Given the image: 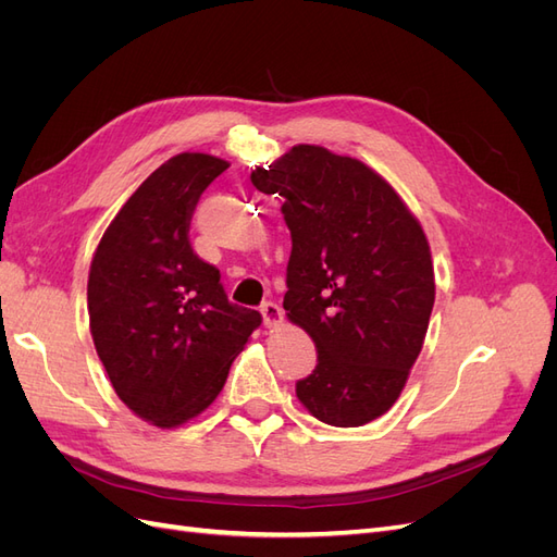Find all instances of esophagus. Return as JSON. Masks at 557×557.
<instances>
[{
  "label": "esophagus",
  "mask_w": 557,
  "mask_h": 557,
  "mask_svg": "<svg viewBox=\"0 0 557 557\" xmlns=\"http://www.w3.org/2000/svg\"><path fill=\"white\" fill-rule=\"evenodd\" d=\"M260 313H262V320L267 327H278L283 323V309L278 305H274V301H264V305L260 307Z\"/></svg>",
  "instance_id": "esophagus-1"
}]
</instances>
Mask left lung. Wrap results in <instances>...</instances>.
I'll return each instance as SVG.
<instances>
[{
  "instance_id": "8db88e82",
  "label": "left lung",
  "mask_w": 557,
  "mask_h": 557,
  "mask_svg": "<svg viewBox=\"0 0 557 557\" xmlns=\"http://www.w3.org/2000/svg\"><path fill=\"white\" fill-rule=\"evenodd\" d=\"M250 181L283 197L293 237L283 309L318 348L297 399L334 428L372 423L401 395L428 334L423 225L372 166L323 146L297 144Z\"/></svg>"
}]
</instances>
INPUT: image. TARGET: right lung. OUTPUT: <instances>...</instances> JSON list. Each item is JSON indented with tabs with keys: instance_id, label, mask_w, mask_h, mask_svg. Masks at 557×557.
<instances>
[{
	"instance_id": "obj_1",
	"label": "right lung",
	"mask_w": 557,
	"mask_h": 557,
	"mask_svg": "<svg viewBox=\"0 0 557 557\" xmlns=\"http://www.w3.org/2000/svg\"><path fill=\"white\" fill-rule=\"evenodd\" d=\"M230 162L178 153L150 174L90 262V334L115 395L170 430L209 409L262 315L232 305L221 272L195 256L190 218Z\"/></svg>"
}]
</instances>
